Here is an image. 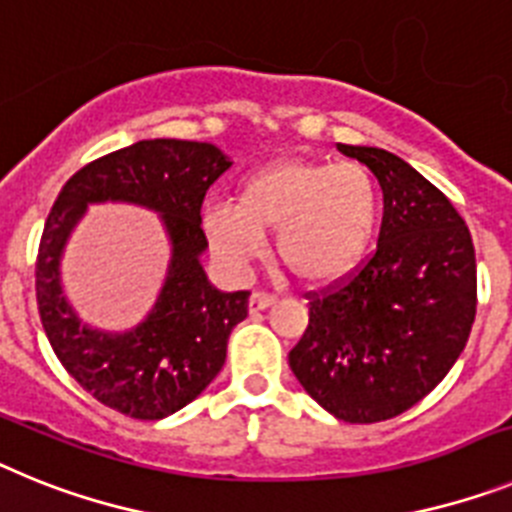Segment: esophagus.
I'll use <instances>...</instances> for the list:
<instances>
[{"label": "esophagus", "instance_id": "esophagus-1", "mask_svg": "<svg viewBox=\"0 0 512 512\" xmlns=\"http://www.w3.org/2000/svg\"><path fill=\"white\" fill-rule=\"evenodd\" d=\"M275 304V296H270V293H262V291H255L250 296V311H262L268 309V306Z\"/></svg>", "mask_w": 512, "mask_h": 512}]
</instances>
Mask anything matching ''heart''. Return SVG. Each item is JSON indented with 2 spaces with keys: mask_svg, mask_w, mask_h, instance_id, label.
<instances>
[{
  "mask_svg": "<svg viewBox=\"0 0 512 512\" xmlns=\"http://www.w3.org/2000/svg\"><path fill=\"white\" fill-rule=\"evenodd\" d=\"M381 219L379 182L358 162L278 159L239 182L234 206L203 211V234L226 268H247L275 231L278 262L322 288L355 270Z\"/></svg>",
  "mask_w": 512,
  "mask_h": 512,
  "instance_id": "1",
  "label": "heart"
}]
</instances>
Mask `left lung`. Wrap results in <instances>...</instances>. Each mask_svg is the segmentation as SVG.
Returning <instances> with one entry per match:
<instances>
[{
    "instance_id": "1",
    "label": "left lung",
    "mask_w": 512,
    "mask_h": 512,
    "mask_svg": "<svg viewBox=\"0 0 512 512\" xmlns=\"http://www.w3.org/2000/svg\"><path fill=\"white\" fill-rule=\"evenodd\" d=\"M337 149L379 180V244L348 283L311 296L288 366L337 420L381 422L430 394L464 353L477 260L459 211L415 167L376 146Z\"/></svg>"
}]
</instances>
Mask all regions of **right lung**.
<instances>
[{
  "mask_svg": "<svg viewBox=\"0 0 512 512\" xmlns=\"http://www.w3.org/2000/svg\"><path fill=\"white\" fill-rule=\"evenodd\" d=\"M229 167L224 151L206 141H136L71 175L48 213L35 262L43 330L79 386L123 415L162 420L193 402L219 376L226 340L247 317L250 291H219L201 265L208 250L203 198ZM92 202L149 207L160 213L171 239V265L158 301L126 333L82 323L60 283L65 242Z\"/></svg>",
  "mask_w": 512,
  "mask_h": 512,
  "instance_id": "1",
  "label": "right lung"
}]
</instances>
